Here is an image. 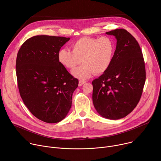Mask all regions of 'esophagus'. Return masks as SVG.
<instances>
[{
  "label": "esophagus",
  "mask_w": 161,
  "mask_h": 161,
  "mask_svg": "<svg viewBox=\"0 0 161 161\" xmlns=\"http://www.w3.org/2000/svg\"><path fill=\"white\" fill-rule=\"evenodd\" d=\"M84 83H86V81H84V80H80L79 81V86H82Z\"/></svg>",
  "instance_id": "obj_1"
}]
</instances>
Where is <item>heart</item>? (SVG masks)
Segmentation results:
<instances>
[{
    "mask_svg": "<svg viewBox=\"0 0 161 161\" xmlns=\"http://www.w3.org/2000/svg\"><path fill=\"white\" fill-rule=\"evenodd\" d=\"M72 51L61 49L57 54L59 63L69 69H75L82 62L84 64L72 71L80 79L90 77L94 73L100 75L112 64L115 52V44L109 36L93 38L84 36L71 45Z\"/></svg>",
    "mask_w": 161,
    "mask_h": 161,
    "instance_id": "heart-1",
    "label": "heart"
}]
</instances>
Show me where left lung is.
Masks as SVG:
<instances>
[{
	"mask_svg": "<svg viewBox=\"0 0 161 161\" xmlns=\"http://www.w3.org/2000/svg\"><path fill=\"white\" fill-rule=\"evenodd\" d=\"M106 33L115 36L116 49L109 68L92 82V98L98 114L116 120L128 115L139 103L146 69L140 46L131 34L125 29Z\"/></svg>",
	"mask_w": 161,
	"mask_h": 161,
	"instance_id": "1",
	"label": "left lung"
}]
</instances>
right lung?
<instances>
[{"instance_id": "add662e5", "label": "right lung", "mask_w": 161, "mask_h": 161, "mask_svg": "<svg viewBox=\"0 0 161 161\" xmlns=\"http://www.w3.org/2000/svg\"><path fill=\"white\" fill-rule=\"evenodd\" d=\"M64 36L36 35L24 42L17 53L16 74L19 93L30 112L47 123L64 119L71 107L79 80L58 60Z\"/></svg>"}]
</instances>
